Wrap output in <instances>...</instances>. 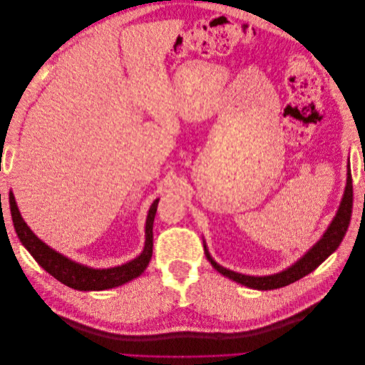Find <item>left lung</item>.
Here are the masks:
<instances>
[{"label": "left lung", "instance_id": "8db88e82", "mask_svg": "<svg viewBox=\"0 0 365 365\" xmlns=\"http://www.w3.org/2000/svg\"><path fill=\"white\" fill-rule=\"evenodd\" d=\"M351 205H353V184H351L350 169H347V184H346L344 196H342V201L339 204L338 212H336L332 222H330V225L327 227L326 233L311 250L304 254L303 257L298 259L292 264V267L286 268L282 272L272 274V275H262V277H254V275H245L240 272H235V271L227 269L224 267H220L219 263H216L213 260V257L210 256L207 245H204L205 257L210 263H212V267L217 272H220L222 275H225V277L235 280L240 284L248 286V288L259 289V291H269V289L283 288V286H288L297 280H300L309 272L317 269L319 264H322L330 256V254H332L339 247V244L342 242V237L346 236V231L350 224Z\"/></svg>", "mask_w": 365, "mask_h": 365}]
</instances>
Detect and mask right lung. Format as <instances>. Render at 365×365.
<instances>
[{"mask_svg": "<svg viewBox=\"0 0 365 365\" xmlns=\"http://www.w3.org/2000/svg\"><path fill=\"white\" fill-rule=\"evenodd\" d=\"M160 200L153 201L149 208L148 219H146V242L143 252L134 260L128 263L120 264V267L106 268V269H94L90 267H85L82 263H76L68 257L62 256L61 252L54 251L47 244L33 233L30 227L24 222L23 216H21L14 193H9V204H10V213H12V220L16 235L21 240V244L26 247V250L31 254L41 267L51 274L54 279L61 283L67 284L68 288L77 291H103L117 288V286L125 284L130 280L137 279L141 272L148 268V264L152 257V248H153V219H155L157 205Z\"/></svg>", "mask_w": 365, "mask_h": 365, "instance_id": "1", "label": "right lung"}]
</instances>
